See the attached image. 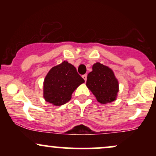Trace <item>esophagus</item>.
Instances as JSON below:
<instances>
[{"label":"esophagus","instance_id":"esophagus-1","mask_svg":"<svg viewBox=\"0 0 156 156\" xmlns=\"http://www.w3.org/2000/svg\"><path fill=\"white\" fill-rule=\"evenodd\" d=\"M82 78H83V79H84V80H85V81H87V74H85V75H83V76H82Z\"/></svg>","mask_w":156,"mask_h":156}]
</instances>
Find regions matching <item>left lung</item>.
<instances>
[{
    "mask_svg": "<svg viewBox=\"0 0 156 156\" xmlns=\"http://www.w3.org/2000/svg\"><path fill=\"white\" fill-rule=\"evenodd\" d=\"M87 87L102 104L116 101L119 92V81L108 66L100 62L93 64L92 71L87 76Z\"/></svg>",
    "mask_w": 156,
    "mask_h": 156,
    "instance_id": "1",
    "label": "left lung"
}]
</instances>
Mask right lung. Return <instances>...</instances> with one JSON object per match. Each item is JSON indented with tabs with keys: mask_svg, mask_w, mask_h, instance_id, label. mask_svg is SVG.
<instances>
[{
	"mask_svg": "<svg viewBox=\"0 0 156 156\" xmlns=\"http://www.w3.org/2000/svg\"><path fill=\"white\" fill-rule=\"evenodd\" d=\"M84 80L76 68L67 61L52 67L43 82V97L45 101L55 106L70 101L72 94Z\"/></svg>",
	"mask_w": 156,
	"mask_h": 156,
	"instance_id": "obj_1",
	"label": "right lung"
}]
</instances>
